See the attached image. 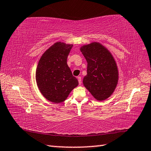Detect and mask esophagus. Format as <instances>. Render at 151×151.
Masks as SVG:
<instances>
[{"instance_id":"esophagus-1","label":"esophagus","mask_w":151,"mask_h":151,"mask_svg":"<svg viewBox=\"0 0 151 151\" xmlns=\"http://www.w3.org/2000/svg\"><path fill=\"white\" fill-rule=\"evenodd\" d=\"M77 79H78V83H79V85H81L82 84V78H81V76H78L77 77Z\"/></svg>"}]
</instances>
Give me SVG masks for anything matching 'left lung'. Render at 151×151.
<instances>
[{"label":"left lung","instance_id":"left-lung-1","mask_svg":"<svg viewBox=\"0 0 151 151\" xmlns=\"http://www.w3.org/2000/svg\"><path fill=\"white\" fill-rule=\"evenodd\" d=\"M81 50L87 61V75L83 84L98 101L111 95L118 82L115 60L106 48L97 42L83 46Z\"/></svg>","mask_w":151,"mask_h":151}]
</instances>
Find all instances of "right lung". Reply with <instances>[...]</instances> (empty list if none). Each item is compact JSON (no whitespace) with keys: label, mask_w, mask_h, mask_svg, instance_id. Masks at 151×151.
Returning a JSON list of instances; mask_svg holds the SVG:
<instances>
[{"label":"right lung","mask_w":151,"mask_h":151,"mask_svg":"<svg viewBox=\"0 0 151 151\" xmlns=\"http://www.w3.org/2000/svg\"><path fill=\"white\" fill-rule=\"evenodd\" d=\"M72 45L57 42L42 55L36 73L40 93L47 100L55 103L63 102L78 85L66 63Z\"/></svg>","instance_id":"1"}]
</instances>
